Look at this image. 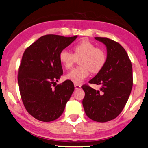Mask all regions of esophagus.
<instances>
[{"label":"esophagus","instance_id":"34e87169","mask_svg":"<svg viewBox=\"0 0 148 148\" xmlns=\"http://www.w3.org/2000/svg\"><path fill=\"white\" fill-rule=\"evenodd\" d=\"M74 87H75V88H76V89H78L81 87V85L80 84H76V83H75Z\"/></svg>","mask_w":148,"mask_h":148}]
</instances>
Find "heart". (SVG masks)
Listing matches in <instances>:
<instances>
[{
  "label": "heart",
  "mask_w": 148,
  "mask_h": 148,
  "mask_svg": "<svg viewBox=\"0 0 148 148\" xmlns=\"http://www.w3.org/2000/svg\"><path fill=\"white\" fill-rule=\"evenodd\" d=\"M74 54L67 49H63L59 53L61 64L67 69L73 65L75 58L80 57V66L74 68L66 75V78L74 83H80L88 77L90 71L97 73L104 67L107 56L103 49L98 48L87 39H83L73 47Z\"/></svg>",
  "instance_id": "obj_1"
}]
</instances>
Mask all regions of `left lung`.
I'll use <instances>...</instances> for the list:
<instances>
[{"label": "left lung", "mask_w": 148, "mask_h": 148, "mask_svg": "<svg viewBox=\"0 0 148 148\" xmlns=\"http://www.w3.org/2000/svg\"><path fill=\"white\" fill-rule=\"evenodd\" d=\"M95 39L107 47V60L101 71L89 81L100 85V90L88 85L82 86L85 92L82 105L89 118L104 123L116 118L128 101L133 86L132 65L119 43L106 37Z\"/></svg>", "instance_id": "1"}]
</instances>
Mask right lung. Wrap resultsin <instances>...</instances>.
I'll use <instances>...</instances> for the list:
<instances>
[{
  "label": "right lung",
  "instance_id": "1",
  "mask_svg": "<svg viewBox=\"0 0 148 148\" xmlns=\"http://www.w3.org/2000/svg\"><path fill=\"white\" fill-rule=\"evenodd\" d=\"M77 37L43 35L23 55L18 76L21 97L28 113L37 120L57 119L74 92V84L69 80L54 88L52 84L63 74L60 52Z\"/></svg>",
  "mask_w": 148,
  "mask_h": 148
}]
</instances>
